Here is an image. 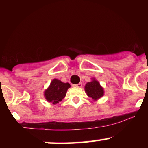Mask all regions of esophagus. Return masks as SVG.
Returning <instances> with one entry per match:
<instances>
[{
	"instance_id": "obj_1",
	"label": "esophagus",
	"mask_w": 148,
	"mask_h": 148,
	"mask_svg": "<svg viewBox=\"0 0 148 148\" xmlns=\"http://www.w3.org/2000/svg\"><path fill=\"white\" fill-rule=\"evenodd\" d=\"M73 86V87H76V88H81V87H82V84H81V83H79V84H73L72 85Z\"/></svg>"
}]
</instances>
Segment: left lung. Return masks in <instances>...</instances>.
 I'll list each match as a JSON object with an SVG mask.
<instances>
[{
	"label": "left lung",
	"mask_w": 148,
	"mask_h": 148,
	"mask_svg": "<svg viewBox=\"0 0 148 148\" xmlns=\"http://www.w3.org/2000/svg\"><path fill=\"white\" fill-rule=\"evenodd\" d=\"M92 81L87 83L85 86V92L87 95L94 101H97L104 95V90L99 81L95 78H92Z\"/></svg>",
	"instance_id": "8db88e82"
}]
</instances>
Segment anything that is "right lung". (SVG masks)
Segmentation results:
<instances>
[{"instance_id":"1","label":"right lung","mask_w":148,"mask_h":148,"mask_svg":"<svg viewBox=\"0 0 148 148\" xmlns=\"http://www.w3.org/2000/svg\"><path fill=\"white\" fill-rule=\"evenodd\" d=\"M70 87L69 83H63L60 80L54 79L44 92V96L48 102L56 104L64 98L67 90Z\"/></svg>"}]
</instances>
